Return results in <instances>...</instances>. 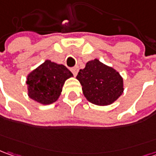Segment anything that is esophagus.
<instances>
[{
    "instance_id": "obj_1",
    "label": "esophagus",
    "mask_w": 156,
    "mask_h": 156,
    "mask_svg": "<svg viewBox=\"0 0 156 156\" xmlns=\"http://www.w3.org/2000/svg\"><path fill=\"white\" fill-rule=\"evenodd\" d=\"M72 72H73V75H74V76H77V74H78V66H75V67H73V69H72Z\"/></svg>"
}]
</instances>
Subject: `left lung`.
Segmentation results:
<instances>
[{"instance_id":"obj_1","label":"left lung","mask_w":156,"mask_h":156,"mask_svg":"<svg viewBox=\"0 0 156 156\" xmlns=\"http://www.w3.org/2000/svg\"><path fill=\"white\" fill-rule=\"evenodd\" d=\"M76 78L82 85L83 96L93 105H111L124 90L120 73L98 58L87 62L85 67L79 70Z\"/></svg>"}]
</instances>
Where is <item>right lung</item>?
I'll return each mask as SVG.
<instances>
[{
  "label": "right lung",
  "mask_w": 156,
  "mask_h": 156,
  "mask_svg": "<svg viewBox=\"0 0 156 156\" xmlns=\"http://www.w3.org/2000/svg\"><path fill=\"white\" fill-rule=\"evenodd\" d=\"M72 77L73 73L64 65L47 59L27 75V95L41 105L53 104L61 94L65 82Z\"/></svg>",
  "instance_id": "right-lung-1"
}]
</instances>
